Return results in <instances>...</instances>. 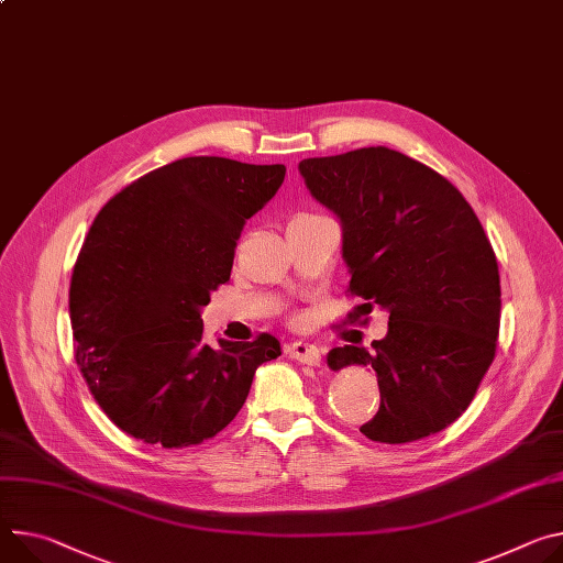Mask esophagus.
Masks as SVG:
<instances>
[{
  "label": "esophagus",
  "mask_w": 563,
  "mask_h": 563,
  "mask_svg": "<svg viewBox=\"0 0 563 563\" xmlns=\"http://www.w3.org/2000/svg\"><path fill=\"white\" fill-rule=\"evenodd\" d=\"M285 350L289 354V360H296L305 366H319L321 364V350L314 343L294 341V343H287Z\"/></svg>",
  "instance_id": "34e87169"
}]
</instances>
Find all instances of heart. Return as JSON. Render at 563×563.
<instances>
[{"instance_id": "heart-1", "label": "heart", "mask_w": 563, "mask_h": 563, "mask_svg": "<svg viewBox=\"0 0 563 563\" xmlns=\"http://www.w3.org/2000/svg\"><path fill=\"white\" fill-rule=\"evenodd\" d=\"M305 216H314V213H300V216H296V218H305Z\"/></svg>"}]
</instances>
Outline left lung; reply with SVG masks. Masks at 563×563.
<instances>
[{
  "label": "left lung",
  "mask_w": 563,
  "mask_h": 563,
  "mask_svg": "<svg viewBox=\"0 0 563 563\" xmlns=\"http://www.w3.org/2000/svg\"><path fill=\"white\" fill-rule=\"evenodd\" d=\"M343 224L350 296L388 310V334L334 347L332 371L368 366L382 404L360 431L384 444L433 435L467 411L496 356L500 278L470 201L433 168L377 145L300 162Z\"/></svg>",
  "instance_id": "8db88e82"
}]
</instances>
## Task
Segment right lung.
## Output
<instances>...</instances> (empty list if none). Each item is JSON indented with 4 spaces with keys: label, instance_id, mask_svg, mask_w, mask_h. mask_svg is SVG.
<instances>
[{
    "label": "right lung",
    "instance_id": "add662e5",
    "mask_svg": "<svg viewBox=\"0 0 563 563\" xmlns=\"http://www.w3.org/2000/svg\"><path fill=\"white\" fill-rule=\"evenodd\" d=\"M285 166L186 157L117 192L96 216L69 287L74 356L89 393L128 435L184 449L220 433L280 341L203 343L199 310L231 276L244 222Z\"/></svg>",
    "mask_w": 563,
    "mask_h": 563
}]
</instances>
